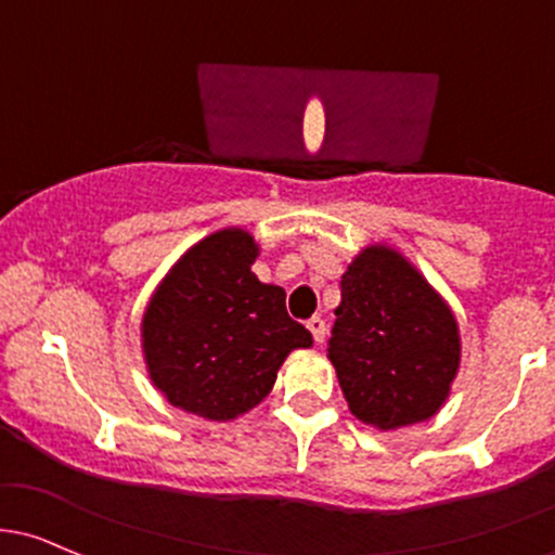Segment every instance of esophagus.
I'll list each match as a JSON object with an SVG mask.
<instances>
[{"label": "esophagus", "mask_w": 555, "mask_h": 555, "mask_svg": "<svg viewBox=\"0 0 555 555\" xmlns=\"http://www.w3.org/2000/svg\"><path fill=\"white\" fill-rule=\"evenodd\" d=\"M308 330H311L313 340H317V343H324V332H326V324H324V319H322V317H313V319H308Z\"/></svg>", "instance_id": "34e87169"}]
</instances>
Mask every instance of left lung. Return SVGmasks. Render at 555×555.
I'll list each match as a JSON object with an SVG mask.
<instances>
[{"label":"left lung","mask_w":555,"mask_h":555,"mask_svg":"<svg viewBox=\"0 0 555 555\" xmlns=\"http://www.w3.org/2000/svg\"><path fill=\"white\" fill-rule=\"evenodd\" d=\"M330 361L348 410L377 430L425 423L460 370V326L434 284L388 244H366L340 279Z\"/></svg>","instance_id":"left-lung-1"}]
</instances>
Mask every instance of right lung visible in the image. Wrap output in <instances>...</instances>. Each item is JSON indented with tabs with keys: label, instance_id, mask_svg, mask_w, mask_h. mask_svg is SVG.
Segmentation results:
<instances>
[{
	"label": "right lung",
	"instance_id": "1",
	"mask_svg": "<svg viewBox=\"0 0 555 555\" xmlns=\"http://www.w3.org/2000/svg\"><path fill=\"white\" fill-rule=\"evenodd\" d=\"M260 244L229 225L191 244L156 284L140 319L151 383L178 410L215 423L258 406L284 359L311 348L287 317V293L253 273Z\"/></svg>",
	"mask_w": 555,
	"mask_h": 555
}]
</instances>
